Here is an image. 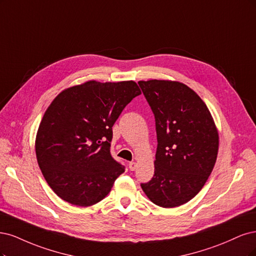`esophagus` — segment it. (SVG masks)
Instances as JSON below:
<instances>
[{"label": "esophagus", "instance_id": "34e87169", "mask_svg": "<svg viewBox=\"0 0 256 256\" xmlns=\"http://www.w3.org/2000/svg\"><path fill=\"white\" fill-rule=\"evenodd\" d=\"M128 168H130V170L134 171V170L137 168V164H136L135 162H130L128 164Z\"/></svg>", "mask_w": 256, "mask_h": 256}]
</instances>
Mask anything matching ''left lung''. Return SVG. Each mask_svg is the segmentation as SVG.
Segmentation results:
<instances>
[{"mask_svg":"<svg viewBox=\"0 0 256 256\" xmlns=\"http://www.w3.org/2000/svg\"><path fill=\"white\" fill-rule=\"evenodd\" d=\"M155 117L158 150L154 176L142 184L156 205L172 208L196 196L212 171L219 134L208 106L176 80H139Z\"/></svg>","mask_w":256,"mask_h":256,"instance_id":"1","label":"left lung"}]
</instances>
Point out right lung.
<instances>
[{
    "label": "right lung",
    "mask_w": 256,
    "mask_h": 256,
    "mask_svg": "<svg viewBox=\"0 0 256 256\" xmlns=\"http://www.w3.org/2000/svg\"><path fill=\"white\" fill-rule=\"evenodd\" d=\"M142 94L134 80H94L64 89L39 124L35 151L39 168L60 199L92 206L110 194L124 167L110 155L112 126Z\"/></svg>",
    "instance_id": "1"
}]
</instances>
